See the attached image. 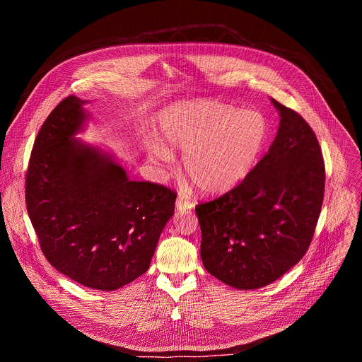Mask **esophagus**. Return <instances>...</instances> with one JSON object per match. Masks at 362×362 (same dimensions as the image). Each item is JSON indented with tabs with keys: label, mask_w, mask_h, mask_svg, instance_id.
Masks as SVG:
<instances>
[{
	"label": "esophagus",
	"mask_w": 362,
	"mask_h": 362,
	"mask_svg": "<svg viewBox=\"0 0 362 362\" xmlns=\"http://www.w3.org/2000/svg\"><path fill=\"white\" fill-rule=\"evenodd\" d=\"M176 208L179 211H185V209H192L193 208V202H190L189 199L183 197V196H179L177 200H176Z\"/></svg>",
	"instance_id": "1"
}]
</instances>
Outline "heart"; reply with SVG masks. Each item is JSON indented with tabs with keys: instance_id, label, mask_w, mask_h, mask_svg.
<instances>
[{
	"instance_id": "1",
	"label": "heart",
	"mask_w": 362,
	"mask_h": 362,
	"mask_svg": "<svg viewBox=\"0 0 362 362\" xmlns=\"http://www.w3.org/2000/svg\"><path fill=\"white\" fill-rule=\"evenodd\" d=\"M162 140L183 154V169L206 194H219L240 183L264 148L268 123L259 113L216 100L183 101L159 117ZM150 158L169 163L172 153L159 143Z\"/></svg>"
}]
</instances>
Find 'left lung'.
Listing matches in <instances>:
<instances>
[{
	"instance_id": "left-lung-1",
	"label": "left lung",
	"mask_w": 362,
	"mask_h": 362,
	"mask_svg": "<svg viewBox=\"0 0 362 362\" xmlns=\"http://www.w3.org/2000/svg\"><path fill=\"white\" fill-rule=\"evenodd\" d=\"M272 103L281 122L269 151L233 189L196 206L202 262L238 289L269 285L302 259L324 202L325 163L314 130Z\"/></svg>"
}]
</instances>
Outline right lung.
I'll return each mask as SVG.
<instances>
[{
  "label": "right lung",
  "mask_w": 362,
  "mask_h": 362,
  "mask_svg": "<svg viewBox=\"0 0 362 362\" xmlns=\"http://www.w3.org/2000/svg\"><path fill=\"white\" fill-rule=\"evenodd\" d=\"M84 103L69 95L42 123L25 175L27 212L59 272L115 291L148 269L177 193L129 180L110 156L71 137L87 119Z\"/></svg>",
  "instance_id": "right-lung-1"
}]
</instances>
